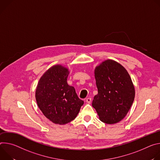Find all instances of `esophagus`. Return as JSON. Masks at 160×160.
I'll return each mask as SVG.
<instances>
[{
    "instance_id": "34e87169",
    "label": "esophagus",
    "mask_w": 160,
    "mask_h": 160,
    "mask_svg": "<svg viewBox=\"0 0 160 160\" xmlns=\"http://www.w3.org/2000/svg\"><path fill=\"white\" fill-rule=\"evenodd\" d=\"M86 102L87 103H90L92 102V98H91L90 97L87 98L86 99Z\"/></svg>"
}]
</instances>
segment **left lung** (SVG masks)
<instances>
[{
    "mask_svg": "<svg viewBox=\"0 0 160 160\" xmlns=\"http://www.w3.org/2000/svg\"><path fill=\"white\" fill-rule=\"evenodd\" d=\"M98 94L92 106L106 124L121 121L128 112L135 98V88L126 68L113 60H106L95 68Z\"/></svg>",
    "mask_w": 160,
    "mask_h": 160,
    "instance_id": "obj_1",
    "label": "left lung"
}]
</instances>
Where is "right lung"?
<instances>
[{"mask_svg":"<svg viewBox=\"0 0 160 160\" xmlns=\"http://www.w3.org/2000/svg\"><path fill=\"white\" fill-rule=\"evenodd\" d=\"M69 70L62 65L48 69L40 78L35 99L43 114L55 124L65 125L78 116L84 102L67 84Z\"/></svg>","mask_w":160,"mask_h":160,"instance_id":"1","label":"right lung"}]
</instances>
